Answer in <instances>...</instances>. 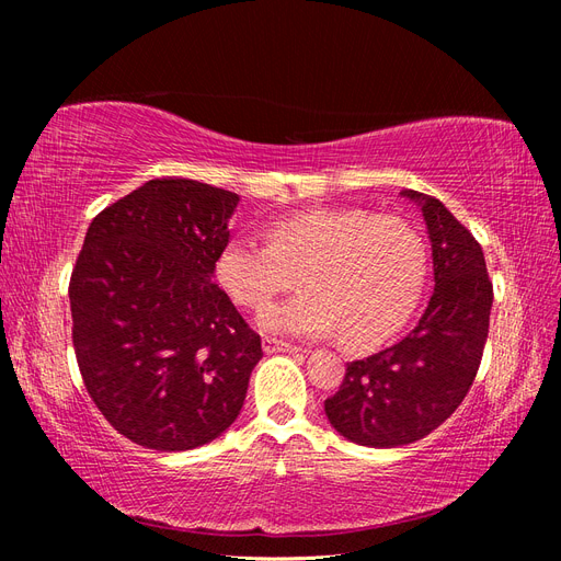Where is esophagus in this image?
Masks as SVG:
<instances>
[{
	"instance_id": "34e87169",
	"label": "esophagus",
	"mask_w": 561,
	"mask_h": 561,
	"mask_svg": "<svg viewBox=\"0 0 561 561\" xmlns=\"http://www.w3.org/2000/svg\"><path fill=\"white\" fill-rule=\"evenodd\" d=\"M262 348H264L266 355H271V353H297L299 351L297 346L287 344V342H283V339H276V336H264Z\"/></svg>"
}]
</instances>
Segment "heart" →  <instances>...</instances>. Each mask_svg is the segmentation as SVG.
Returning a JSON list of instances; mask_svg holds the SVG:
<instances>
[{"instance_id":"b5f03b06","label":"heart","mask_w":561,"mask_h":561,"mask_svg":"<svg viewBox=\"0 0 561 561\" xmlns=\"http://www.w3.org/2000/svg\"><path fill=\"white\" fill-rule=\"evenodd\" d=\"M299 280L304 290L271 304L260 325L276 334L325 336L342 330L367 348L398 332L428 274L421 233L396 215L365 208H313L274 222L268 243L233 236L219 250L215 278L243 309H262Z\"/></svg>"}]
</instances>
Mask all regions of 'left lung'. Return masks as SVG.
I'll list each match as a JSON object with an SVG mask.
<instances>
[{
	"mask_svg": "<svg viewBox=\"0 0 561 561\" xmlns=\"http://www.w3.org/2000/svg\"><path fill=\"white\" fill-rule=\"evenodd\" d=\"M419 203L433 248L435 290L416 328L369 358L346 365L325 400L332 428L363 447L416 443L456 412L480 369L494 301L474 236L433 196L400 192Z\"/></svg>",
	"mask_w": 561,
	"mask_h": 561,
	"instance_id": "left-lung-1",
	"label": "left lung"
}]
</instances>
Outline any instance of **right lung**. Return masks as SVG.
I'll use <instances>...</instances> for the list:
<instances>
[{"label":"right lung","instance_id":"right-lung-1","mask_svg":"<svg viewBox=\"0 0 561 561\" xmlns=\"http://www.w3.org/2000/svg\"><path fill=\"white\" fill-rule=\"evenodd\" d=\"M239 194L149 180L93 217L70 278L72 342L89 396L130 443L186 451L239 416L262 339L219 290Z\"/></svg>","mask_w":561,"mask_h":561}]
</instances>
